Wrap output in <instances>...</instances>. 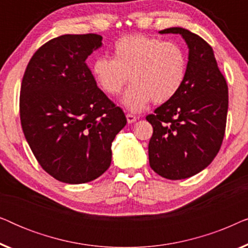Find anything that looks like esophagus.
Masks as SVG:
<instances>
[{"mask_svg": "<svg viewBox=\"0 0 248 248\" xmlns=\"http://www.w3.org/2000/svg\"><path fill=\"white\" fill-rule=\"evenodd\" d=\"M126 120H127V123H134V122H137V116H134V115L132 114H126Z\"/></svg>", "mask_w": 248, "mask_h": 248, "instance_id": "obj_1", "label": "esophagus"}]
</instances>
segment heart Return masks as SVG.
Listing matches in <instances>:
<instances>
[{"label": "heart", "instance_id": "heart-1", "mask_svg": "<svg viewBox=\"0 0 248 248\" xmlns=\"http://www.w3.org/2000/svg\"><path fill=\"white\" fill-rule=\"evenodd\" d=\"M186 73L187 55L179 44L144 35L122 37L114 44L113 59L100 56L91 64L94 82L109 96L120 93L130 77L122 104L133 113L152 100L162 104L174 98Z\"/></svg>", "mask_w": 248, "mask_h": 248}]
</instances>
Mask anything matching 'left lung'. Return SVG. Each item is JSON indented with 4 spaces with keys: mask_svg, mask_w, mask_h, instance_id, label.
Wrapping results in <instances>:
<instances>
[{
    "mask_svg": "<svg viewBox=\"0 0 248 248\" xmlns=\"http://www.w3.org/2000/svg\"><path fill=\"white\" fill-rule=\"evenodd\" d=\"M159 33H179L188 47L187 73L181 90L147 116L154 127L150 167L161 177L177 181L199 174L219 152L226 130L228 86L204 39L181 27Z\"/></svg>",
    "mask_w": 248,
    "mask_h": 248,
    "instance_id": "left-lung-1",
    "label": "left lung"
}]
</instances>
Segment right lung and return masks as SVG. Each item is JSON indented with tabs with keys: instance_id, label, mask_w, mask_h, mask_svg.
<instances>
[{
	"instance_id": "right-lung-1",
	"label": "right lung",
	"mask_w": 248,
	"mask_h": 248,
	"mask_svg": "<svg viewBox=\"0 0 248 248\" xmlns=\"http://www.w3.org/2000/svg\"><path fill=\"white\" fill-rule=\"evenodd\" d=\"M101 42L96 33L49 40L33 54L22 79L26 140L44 170L67 184L103 175L111 162V142L126 125L123 110L97 87L86 64Z\"/></svg>"
}]
</instances>
